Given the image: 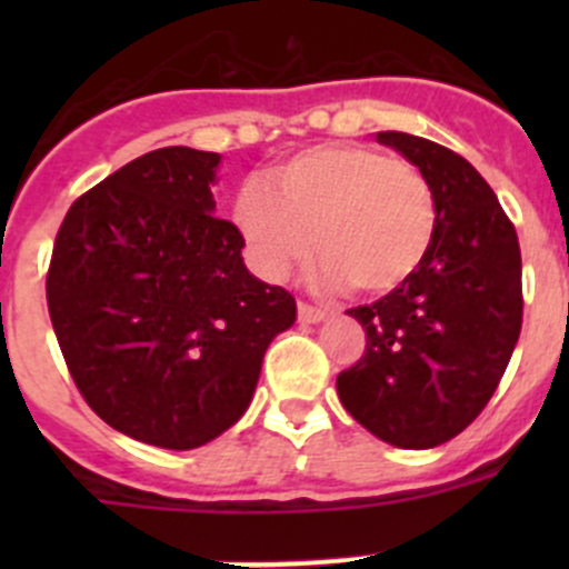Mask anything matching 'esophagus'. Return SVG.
<instances>
[{
	"label": "esophagus",
	"instance_id": "esophagus-1",
	"mask_svg": "<svg viewBox=\"0 0 569 569\" xmlns=\"http://www.w3.org/2000/svg\"><path fill=\"white\" fill-rule=\"evenodd\" d=\"M297 313H300V321H306V325H317V321L327 317L325 308L308 306V302H300V306H297Z\"/></svg>",
	"mask_w": 569,
	"mask_h": 569
}]
</instances>
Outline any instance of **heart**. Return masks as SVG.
Returning a JSON list of instances; mask_svg holds the SVG:
<instances>
[{"mask_svg":"<svg viewBox=\"0 0 569 569\" xmlns=\"http://www.w3.org/2000/svg\"><path fill=\"white\" fill-rule=\"evenodd\" d=\"M233 222L261 278L286 280L313 252L319 280L388 295L421 269L438 209L427 176L371 146H317L248 181Z\"/></svg>","mask_w":569,"mask_h":569,"instance_id":"obj_1","label":"heart"}]
</instances>
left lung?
<instances>
[{
  "mask_svg": "<svg viewBox=\"0 0 569 569\" xmlns=\"http://www.w3.org/2000/svg\"><path fill=\"white\" fill-rule=\"evenodd\" d=\"M427 176L438 226L421 269L371 306L349 308L366 355L336 380L349 416L396 449H435L490 401L523 325L520 244L490 183L460 153L377 131Z\"/></svg>",
  "mask_w": 569,
  "mask_h": 569,
  "instance_id": "8db88e82",
  "label": "left lung"
}]
</instances>
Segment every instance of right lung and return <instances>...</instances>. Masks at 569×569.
I'll return each mask as SVG.
<instances>
[{
    "label": "right lung",
    "mask_w": 569,
    "mask_h": 569,
    "mask_svg": "<svg viewBox=\"0 0 569 569\" xmlns=\"http://www.w3.org/2000/svg\"><path fill=\"white\" fill-rule=\"evenodd\" d=\"M220 153L159 148L68 209L46 274L62 358L118 432L187 451L231 429L263 352L297 319L280 286L250 274L242 233L214 217Z\"/></svg>",
    "instance_id": "add662e5"
}]
</instances>
